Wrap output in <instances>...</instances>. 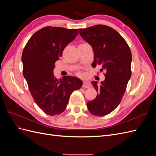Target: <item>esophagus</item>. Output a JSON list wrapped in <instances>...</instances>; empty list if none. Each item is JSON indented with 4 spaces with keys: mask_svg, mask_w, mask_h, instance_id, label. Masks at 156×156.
Here are the masks:
<instances>
[{
    "mask_svg": "<svg viewBox=\"0 0 156 156\" xmlns=\"http://www.w3.org/2000/svg\"><path fill=\"white\" fill-rule=\"evenodd\" d=\"M91 87V84L89 81H84L83 84V87L84 88H90Z\"/></svg>",
    "mask_w": 156,
    "mask_h": 156,
    "instance_id": "1",
    "label": "esophagus"
}]
</instances>
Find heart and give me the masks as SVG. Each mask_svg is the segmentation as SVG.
Wrapping results in <instances>:
<instances>
[{
    "mask_svg": "<svg viewBox=\"0 0 156 156\" xmlns=\"http://www.w3.org/2000/svg\"><path fill=\"white\" fill-rule=\"evenodd\" d=\"M77 74L79 75V76H83V75H84V73H83L82 71L81 70H78L77 72Z\"/></svg>",
    "mask_w": 156,
    "mask_h": 156,
    "instance_id": "obj_1",
    "label": "heart"
}]
</instances>
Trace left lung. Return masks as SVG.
Here are the masks:
<instances>
[{"label": "left lung", "mask_w": 156, "mask_h": 156, "mask_svg": "<svg viewBox=\"0 0 156 156\" xmlns=\"http://www.w3.org/2000/svg\"><path fill=\"white\" fill-rule=\"evenodd\" d=\"M79 32L94 50L92 66L100 65L105 72L100 85L92 82L98 95L87 102L88 109L94 116H105L119 105L126 90L131 76V52L124 37L110 27L97 25Z\"/></svg>", "instance_id": "obj_1"}]
</instances>
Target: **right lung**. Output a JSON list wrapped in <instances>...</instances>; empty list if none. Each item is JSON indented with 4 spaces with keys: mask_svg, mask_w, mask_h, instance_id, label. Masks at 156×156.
I'll use <instances>...</instances> for the list:
<instances>
[{
    "mask_svg": "<svg viewBox=\"0 0 156 156\" xmlns=\"http://www.w3.org/2000/svg\"><path fill=\"white\" fill-rule=\"evenodd\" d=\"M77 34L78 29L45 27L31 36L23 49V76L35 103L48 115L63 112L71 94L83 85L77 77L65 76L58 80L53 73L64 48Z\"/></svg>",
    "mask_w": 156,
    "mask_h": 156,
    "instance_id": "1",
    "label": "right lung"
}]
</instances>
